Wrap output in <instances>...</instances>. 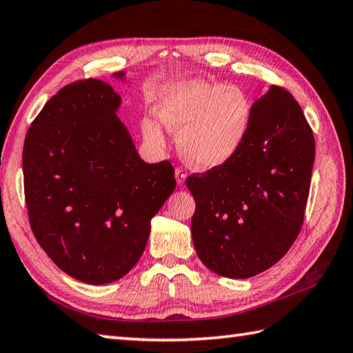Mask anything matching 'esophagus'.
<instances>
[{
  "label": "esophagus",
  "instance_id": "obj_1",
  "mask_svg": "<svg viewBox=\"0 0 353 353\" xmlns=\"http://www.w3.org/2000/svg\"><path fill=\"white\" fill-rule=\"evenodd\" d=\"M175 178H176V184H178V185H183L184 181H185V178H188V174H185L184 169L178 168V169L175 170Z\"/></svg>",
  "mask_w": 353,
  "mask_h": 353
}]
</instances>
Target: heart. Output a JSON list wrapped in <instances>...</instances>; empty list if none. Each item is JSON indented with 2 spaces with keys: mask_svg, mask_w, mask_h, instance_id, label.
<instances>
[{
  "mask_svg": "<svg viewBox=\"0 0 353 353\" xmlns=\"http://www.w3.org/2000/svg\"><path fill=\"white\" fill-rule=\"evenodd\" d=\"M155 109L159 119L143 118L144 137L164 145V128L176 132L183 158L201 170L219 168L236 155L252 118V103L241 89L203 79L169 84L159 92Z\"/></svg>",
  "mask_w": 353,
  "mask_h": 353,
  "instance_id": "1",
  "label": "heart"
}]
</instances>
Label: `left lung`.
I'll return each instance as SVG.
<instances>
[{
	"label": "left lung",
	"mask_w": 353,
	"mask_h": 353,
	"mask_svg": "<svg viewBox=\"0 0 353 353\" xmlns=\"http://www.w3.org/2000/svg\"><path fill=\"white\" fill-rule=\"evenodd\" d=\"M315 139L288 90L270 85L252 105L241 149L185 179L195 199L192 239L205 268L235 280L268 270L300 234Z\"/></svg>",
	"instance_id": "obj_1"
}]
</instances>
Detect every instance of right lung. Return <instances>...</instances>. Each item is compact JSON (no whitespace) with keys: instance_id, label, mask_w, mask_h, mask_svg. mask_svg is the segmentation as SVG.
<instances>
[{"instance_id":"1","label":"right lung","mask_w":353,"mask_h":353,"mask_svg":"<svg viewBox=\"0 0 353 353\" xmlns=\"http://www.w3.org/2000/svg\"><path fill=\"white\" fill-rule=\"evenodd\" d=\"M125 79L124 72L114 73ZM121 97L101 79L53 95L24 139V195L33 235L78 281L108 284L143 255L154 218L175 190L169 161L138 155L117 112Z\"/></svg>"}]
</instances>
